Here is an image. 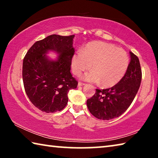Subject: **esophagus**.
<instances>
[{
  "label": "esophagus",
  "mask_w": 158,
  "mask_h": 158,
  "mask_svg": "<svg viewBox=\"0 0 158 158\" xmlns=\"http://www.w3.org/2000/svg\"><path fill=\"white\" fill-rule=\"evenodd\" d=\"M85 85L84 83H82V82L78 83V86H82V85Z\"/></svg>",
  "instance_id": "34e87169"
}]
</instances>
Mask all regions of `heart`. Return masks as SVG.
Here are the masks:
<instances>
[{"mask_svg":"<svg viewBox=\"0 0 158 158\" xmlns=\"http://www.w3.org/2000/svg\"><path fill=\"white\" fill-rule=\"evenodd\" d=\"M129 57L123 49L104 42L95 41L87 44L82 52L74 54L71 66L73 73L79 75L90 68L82 79L101 86L112 87L116 85L126 73L129 66Z\"/></svg>","mask_w":158,"mask_h":158,"instance_id":"obj_1","label":"heart"}]
</instances>
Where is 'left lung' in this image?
I'll return each instance as SVG.
<instances>
[{"label": "left lung", "mask_w": 158, "mask_h": 158, "mask_svg": "<svg viewBox=\"0 0 158 158\" xmlns=\"http://www.w3.org/2000/svg\"><path fill=\"white\" fill-rule=\"evenodd\" d=\"M130 53L129 66L121 81L109 89H96L95 95L87 100L89 111L98 119L107 121L120 116L137 95L142 74L138 57L132 52Z\"/></svg>", "instance_id": "1"}]
</instances>
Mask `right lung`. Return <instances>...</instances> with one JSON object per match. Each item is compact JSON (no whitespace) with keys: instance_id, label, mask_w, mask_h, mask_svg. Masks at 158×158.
Segmentation results:
<instances>
[{"instance_id":"1","label":"right lung","mask_w":158,"mask_h":158,"mask_svg":"<svg viewBox=\"0 0 158 158\" xmlns=\"http://www.w3.org/2000/svg\"><path fill=\"white\" fill-rule=\"evenodd\" d=\"M74 37L48 36L35 42L23 58L22 77L26 93L33 105L45 113L65 108L69 90L78 85L70 73ZM49 50L60 54L57 60L47 58L45 54Z\"/></svg>"}]
</instances>
